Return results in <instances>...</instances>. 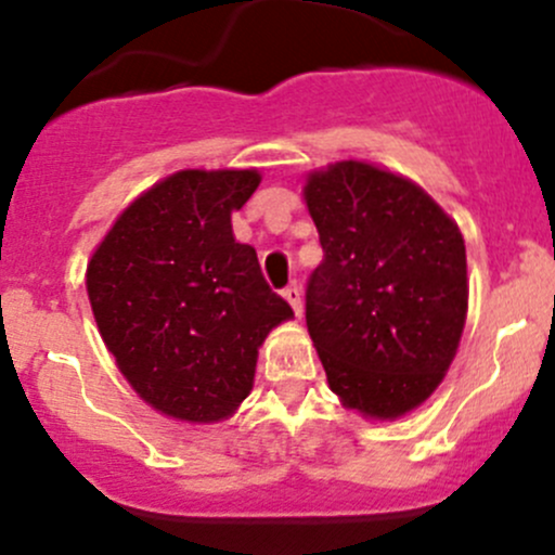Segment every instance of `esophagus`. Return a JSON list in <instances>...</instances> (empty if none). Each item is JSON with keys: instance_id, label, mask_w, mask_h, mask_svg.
<instances>
[{"instance_id": "34e87169", "label": "esophagus", "mask_w": 555, "mask_h": 555, "mask_svg": "<svg viewBox=\"0 0 555 555\" xmlns=\"http://www.w3.org/2000/svg\"><path fill=\"white\" fill-rule=\"evenodd\" d=\"M282 295H284V300H287L289 306H292V310H295V313L300 315L302 313V292H300V287H297V282L287 284Z\"/></svg>"}]
</instances>
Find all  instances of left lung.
<instances>
[{
	"mask_svg": "<svg viewBox=\"0 0 555 555\" xmlns=\"http://www.w3.org/2000/svg\"><path fill=\"white\" fill-rule=\"evenodd\" d=\"M324 260L306 321L332 392L369 418L422 405L453 363L468 310L459 223L411 179L343 160L308 176Z\"/></svg>",
	"mask_w": 555,
	"mask_h": 555,
	"instance_id": "obj_1",
	"label": "left lung"
}]
</instances>
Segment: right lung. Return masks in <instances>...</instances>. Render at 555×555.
<instances>
[{"mask_svg": "<svg viewBox=\"0 0 555 555\" xmlns=\"http://www.w3.org/2000/svg\"><path fill=\"white\" fill-rule=\"evenodd\" d=\"M258 184L253 168L179 170L133 199L89 260V302L120 374L179 422L229 418L258 347L295 315L231 231Z\"/></svg>", "mask_w": 555, "mask_h": 555, "instance_id": "right-lung-1", "label": "right lung"}]
</instances>
